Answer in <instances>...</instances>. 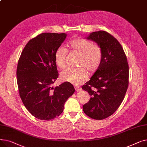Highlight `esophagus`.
<instances>
[{"instance_id": "34e87169", "label": "esophagus", "mask_w": 147, "mask_h": 147, "mask_svg": "<svg viewBox=\"0 0 147 147\" xmlns=\"http://www.w3.org/2000/svg\"><path fill=\"white\" fill-rule=\"evenodd\" d=\"M74 88H75V90L77 92H79V91L82 90V88L80 86H74Z\"/></svg>"}]
</instances>
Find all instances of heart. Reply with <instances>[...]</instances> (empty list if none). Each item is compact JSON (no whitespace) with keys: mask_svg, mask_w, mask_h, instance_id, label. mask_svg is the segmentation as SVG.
<instances>
[{"mask_svg":"<svg viewBox=\"0 0 147 147\" xmlns=\"http://www.w3.org/2000/svg\"><path fill=\"white\" fill-rule=\"evenodd\" d=\"M70 49L80 55L79 59V68H68L61 74V79L74 84H80L88 78L89 74L94 73L101 64L103 51L101 46L89 40L78 38L73 39L68 43ZM67 49L63 46L57 49L55 53V62L61 69L67 66Z\"/></svg>","mask_w":147,"mask_h":147,"instance_id":"b5f03b06","label":"heart"}]
</instances>
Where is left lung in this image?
Returning <instances> with one entry per match:
<instances>
[{"mask_svg":"<svg viewBox=\"0 0 147 147\" xmlns=\"http://www.w3.org/2000/svg\"><path fill=\"white\" fill-rule=\"evenodd\" d=\"M87 38L101 46L103 57L99 68L82 86L91 96L83 110L89 117L100 120L114 114L124 99L129 85V64L121 44L110 33L98 31Z\"/></svg>","mask_w":147,"mask_h":147,"instance_id":"left-lung-1","label":"left lung"}]
</instances>
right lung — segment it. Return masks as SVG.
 <instances>
[{
  "mask_svg": "<svg viewBox=\"0 0 147 147\" xmlns=\"http://www.w3.org/2000/svg\"><path fill=\"white\" fill-rule=\"evenodd\" d=\"M66 36L65 33H55L37 35L26 44L18 62L20 96L27 110L40 120L59 116L75 91L73 84L67 82L52 86L59 76L55 53Z\"/></svg>",
  "mask_w": 147,
  "mask_h": 147,
  "instance_id": "add662e5",
  "label": "right lung"
}]
</instances>
